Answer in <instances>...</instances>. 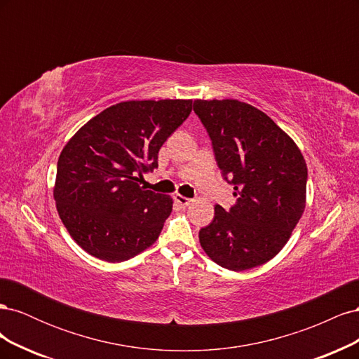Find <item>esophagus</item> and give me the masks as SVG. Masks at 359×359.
<instances>
[{"instance_id": "obj_1", "label": "esophagus", "mask_w": 359, "mask_h": 359, "mask_svg": "<svg viewBox=\"0 0 359 359\" xmlns=\"http://www.w3.org/2000/svg\"><path fill=\"white\" fill-rule=\"evenodd\" d=\"M173 199H175V202L181 206V208H186V206H189L191 203V199H189L186 196H181V194H175Z\"/></svg>"}]
</instances>
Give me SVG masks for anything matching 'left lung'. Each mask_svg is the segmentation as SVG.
Wrapping results in <instances>:
<instances>
[{"mask_svg":"<svg viewBox=\"0 0 359 359\" xmlns=\"http://www.w3.org/2000/svg\"><path fill=\"white\" fill-rule=\"evenodd\" d=\"M217 165L233 186L231 210L215 205L199 241L217 265L245 271L286 245L306 208L307 165L293 139L257 107L233 99L194 100Z\"/></svg>","mask_w":359,"mask_h":359,"instance_id":"1","label":"left lung"}]
</instances>
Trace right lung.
Instances as JSON below:
<instances>
[{
  "instance_id": "right-lung-1",
  "label": "right lung",
  "mask_w": 359,
  "mask_h": 359,
  "mask_svg": "<svg viewBox=\"0 0 359 359\" xmlns=\"http://www.w3.org/2000/svg\"><path fill=\"white\" fill-rule=\"evenodd\" d=\"M191 100H128L83 124L62 148L53 199L62 224L86 253L123 262L153 245L172 198L140 187L158 151L186 121Z\"/></svg>"
}]
</instances>
